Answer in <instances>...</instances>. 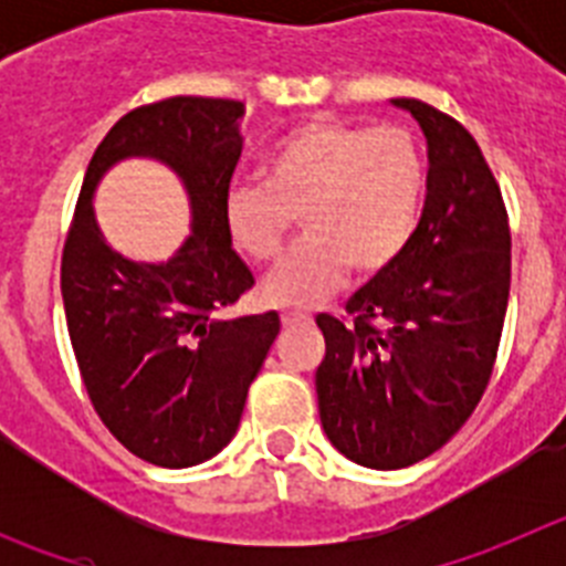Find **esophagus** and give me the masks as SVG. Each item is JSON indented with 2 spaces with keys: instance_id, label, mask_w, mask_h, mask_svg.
Instances as JSON below:
<instances>
[{
  "instance_id": "1",
  "label": "esophagus",
  "mask_w": 566,
  "mask_h": 566,
  "mask_svg": "<svg viewBox=\"0 0 566 566\" xmlns=\"http://www.w3.org/2000/svg\"><path fill=\"white\" fill-rule=\"evenodd\" d=\"M280 323H283V328L306 326V323H312V314H306V312H283V314H280Z\"/></svg>"
}]
</instances>
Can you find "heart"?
<instances>
[{"instance_id":"1","label":"heart","mask_w":566,"mask_h":566,"mask_svg":"<svg viewBox=\"0 0 566 566\" xmlns=\"http://www.w3.org/2000/svg\"><path fill=\"white\" fill-rule=\"evenodd\" d=\"M428 195V161L405 127L314 118L269 147L263 181H234L223 198L229 238L254 263H272L306 229L263 294L277 306H314L357 277L399 263Z\"/></svg>"}]
</instances>
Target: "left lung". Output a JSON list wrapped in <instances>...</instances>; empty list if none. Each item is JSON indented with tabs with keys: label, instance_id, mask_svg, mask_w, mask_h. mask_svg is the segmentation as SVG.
I'll return each mask as SVG.
<instances>
[{
	"label": "left lung",
	"instance_id": "left-lung-1",
	"mask_svg": "<svg viewBox=\"0 0 566 566\" xmlns=\"http://www.w3.org/2000/svg\"><path fill=\"white\" fill-rule=\"evenodd\" d=\"M428 138V198L408 252L368 280L345 317L319 314L323 431L363 468L437 453L493 377L510 297V223L476 138L442 109L394 98Z\"/></svg>",
	"mask_w": 566,
	"mask_h": 566
}]
</instances>
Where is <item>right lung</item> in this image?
I'll return each instance as SVG.
<instances>
[{
  "instance_id": "right-lung-1",
  "label": "right lung",
  "mask_w": 566,
  "mask_h": 566,
  "mask_svg": "<svg viewBox=\"0 0 566 566\" xmlns=\"http://www.w3.org/2000/svg\"><path fill=\"white\" fill-rule=\"evenodd\" d=\"M243 102L172 96L129 109L84 172L62 252V300L82 382L118 442L158 468H192L232 442L280 317H227L254 286L223 218L238 167ZM147 154L179 172L193 234L167 264H133L106 247L92 189L122 157Z\"/></svg>"
}]
</instances>
